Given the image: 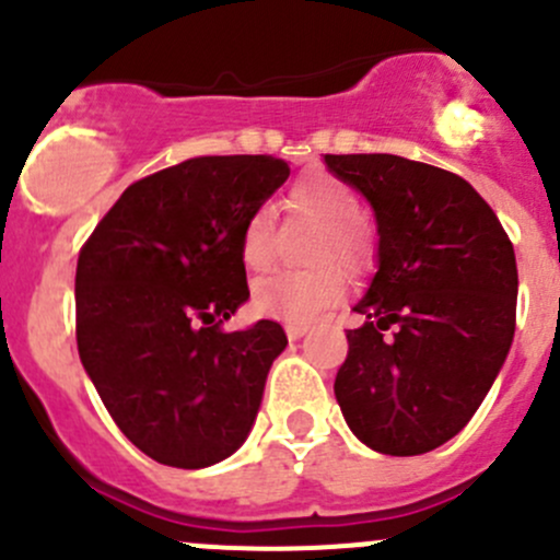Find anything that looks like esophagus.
<instances>
[{"label": "esophagus", "instance_id": "obj_1", "mask_svg": "<svg viewBox=\"0 0 560 560\" xmlns=\"http://www.w3.org/2000/svg\"><path fill=\"white\" fill-rule=\"evenodd\" d=\"M284 332L290 341H298V338H303L308 332V325H295V322H290V325H284Z\"/></svg>", "mask_w": 560, "mask_h": 560}]
</instances>
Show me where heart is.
<instances>
[{"instance_id":"obj_1","label":"heart","mask_w":560,"mask_h":560,"mask_svg":"<svg viewBox=\"0 0 560 560\" xmlns=\"http://www.w3.org/2000/svg\"><path fill=\"white\" fill-rule=\"evenodd\" d=\"M287 208L295 217L319 224L314 241V262L341 259L360 265L371 254V235L360 213L358 191L330 173H308L292 184ZM241 262L248 270H265L276 254V213L270 206H257L246 217L238 238ZM347 298V279L336 265H322L301 273L265 276L252 290V308L268 319L312 322Z\"/></svg>"}]
</instances>
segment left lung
I'll list each match as a JSON object with an SVG mask.
<instances>
[{"mask_svg": "<svg viewBox=\"0 0 560 560\" xmlns=\"http://www.w3.org/2000/svg\"><path fill=\"white\" fill-rule=\"evenodd\" d=\"M325 165L371 202L380 233L336 400L365 447L431 453L466 428L510 354L515 248L460 175L395 154H325Z\"/></svg>", "mask_w": 560, "mask_h": 560, "instance_id": "left-lung-1", "label": "left lung"}]
</instances>
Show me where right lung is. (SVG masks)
<instances>
[{
	"mask_svg": "<svg viewBox=\"0 0 560 560\" xmlns=\"http://www.w3.org/2000/svg\"><path fill=\"white\" fill-rule=\"evenodd\" d=\"M276 156H195L135 180L78 257V354L124 436L156 463L206 468L246 442L279 322L224 332L248 301L238 238L284 180Z\"/></svg>",
	"mask_w": 560,
	"mask_h": 560,
	"instance_id": "right-lung-1",
	"label": "right lung"
}]
</instances>
